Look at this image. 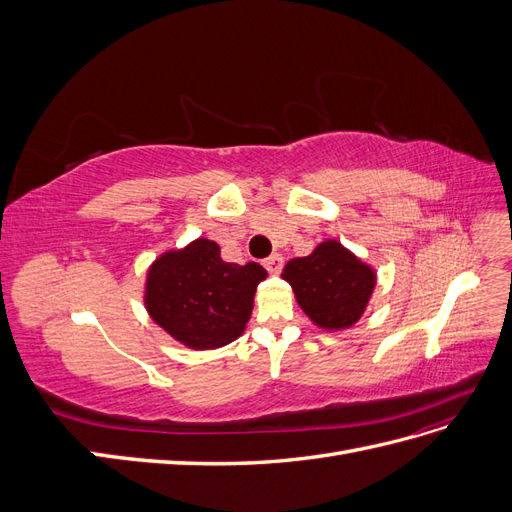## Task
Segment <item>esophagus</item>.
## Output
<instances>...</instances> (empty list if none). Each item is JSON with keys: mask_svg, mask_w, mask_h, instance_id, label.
Listing matches in <instances>:
<instances>
[{"mask_svg": "<svg viewBox=\"0 0 512 512\" xmlns=\"http://www.w3.org/2000/svg\"><path fill=\"white\" fill-rule=\"evenodd\" d=\"M262 265L269 273H280L284 269V256L282 254H271L269 258L262 260Z\"/></svg>", "mask_w": 512, "mask_h": 512, "instance_id": "1", "label": "esophagus"}]
</instances>
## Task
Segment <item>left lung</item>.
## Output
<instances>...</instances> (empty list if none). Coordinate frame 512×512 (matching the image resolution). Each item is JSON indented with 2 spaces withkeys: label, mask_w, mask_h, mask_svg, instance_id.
<instances>
[{
  "label": "left lung",
  "mask_w": 512,
  "mask_h": 512,
  "mask_svg": "<svg viewBox=\"0 0 512 512\" xmlns=\"http://www.w3.org/2000/svg\"><path fill=\"white\" fill-rule=\"evenodd\" d=\"M282 277L303 312L322 329L352 327L376 284L374 271L337 241H324L309 256L292 258Z\"/></svg>",
  "instance_id": "left-lung-1"
}]
</instances>
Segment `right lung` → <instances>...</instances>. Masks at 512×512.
Masks as SVG:
<instances>
[{"instance_id": "1", "label": "right lung", "mask_w": 512, "mask_h": 512, "mask_svg": "<svg viewBox=\"0 0 512 512\" xmlns=\"http://www.w3.org/2000/svg\"><path fill=\"white\" fill-rule=\"evenodd\" d=\"M265 277L258 262H224L218 243L198 239L153 262L145 303L151 318L185 346L220 348L243 333Z\"/></svg>"}]
</instances>
